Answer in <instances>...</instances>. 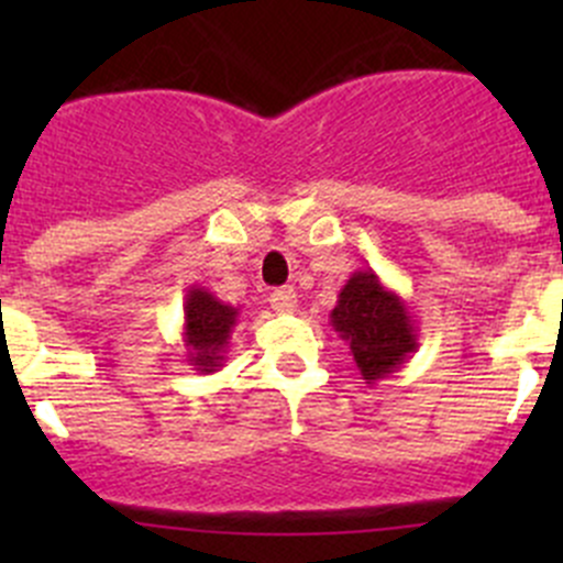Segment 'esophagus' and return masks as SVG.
Masks as SVG:
<instances>
[{
    "label": "esophagus",
    "instance_id": "obj_1",
    "mask_svg": "<svg viewBox=\"0 0 563 563\" xmlns=\"http://www.w3.org/2000/svg\"><path fill=\"white\" fill-rule=\"evenodd\" d=\"M269 305H272V310L280 316L294 313V310H297V291H294L291 286L277 288V291L269 297Z\"/></svg>",
    "mask_w": 563,
    "mask_h": 563
}]
</instances>
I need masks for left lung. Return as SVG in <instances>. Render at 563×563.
<instances>
[{
  "label": "left lung",
  "instance_id": "left-lung-1",
  "mask_svg": "<svg viewBox=\"0 0 563 563\" xmlns=\"http://www.w3.org/2000/svg\"><path fill=\"white\" fill-rule=\"evenodd\" d=\"M329 323L349 343L365 384L397 373L419 349V329L406 299L384 286L373 269H360L349 277L329 313Z\"/></svg>",
  "mask_w": 563,
  "mask_h": 563
}]
</instances>
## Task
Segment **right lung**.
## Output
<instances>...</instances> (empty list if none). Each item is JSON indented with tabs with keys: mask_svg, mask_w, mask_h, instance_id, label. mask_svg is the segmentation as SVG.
Masks as SVG:
<instances>
[{
	"mask_svg": "<svg viewBox=\"0 0 563 563\" xmlns=\"http://www.w3.org/2000/svg\"><path fill=\"white\" fill-rule=\"evenodd\" d=\"M240 321V310L220 302L212 291L201 286L187 288L181 343L187 351V365L198 373H218L225 362L231 332Z\"/></svg>",
	"mask_w": 563,
	"mask_h": 563,
	"instance_id": "1",
	"label": "right lung"
}]
</instances>
